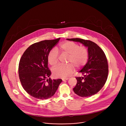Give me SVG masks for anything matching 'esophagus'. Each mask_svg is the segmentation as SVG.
<instances>
[{"mask_svg":"<svg viewBox=\"0 0 126 126\" xmlns=\"http://www.w3.org/2000/svg\"><path fill=\"white\" fill-rule=\"evenodd\" d=\"M68 79H69L68 78H63V79H62V80H63V81H65V80H68Z\"/></svg>","mask_w":126,"mask_h":126,"instance_id":"34e87169","label":"esophagus"}]
</instances>
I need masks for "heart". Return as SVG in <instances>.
<instances>
[{
    "label": "heart",
    "mask_w": 126,
    "mask_h": 126,
    "mask_svg": "<svg viewBox=\"0 0 126 126\" xmlns=\"http://www.w3.org/2000/svg\"><path fill=\"white\" fill-rule=\"evenodd\" d=\"M59 48L62 53L69 55L68 62L71 63L66 65L59 64L54 67L52 72L55 77L63 79L67 77L73 71V65L79 68L84 65L88 61V52L87 48L84 47H79L75 42H64L60 45ZM59 56V54L57 49H51L47 56L49 63L51 65H56L58 62Z\"/></svg>",
    "instance_id": "obj_1"
}]
</instances>
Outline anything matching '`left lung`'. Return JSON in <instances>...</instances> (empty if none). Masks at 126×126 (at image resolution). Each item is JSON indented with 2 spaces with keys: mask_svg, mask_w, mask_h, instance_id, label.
I'll return each mask as SVG.
<instances>
[{
  "mask_svg": "<svg viewBox=\"0 0 126 126\" xmlns=\"http://www.w3.org/2000/svg\"><path fill=\"white\" fill-rule=\"evenodd\" d=\"M66 39L79 42L88 48L87 63L79 72L83 77L76 78L77 83L73 91L81 97L94 95L102 89L107 79L108 62L105 54L97 45L90 40L80 38Z\"/></svg>",
  "mask_w": 126,
  "mask_h": 126,
  "instance_id": "1",
  "label": "left lung"
}]
</instances>
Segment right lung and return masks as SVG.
Segmentation results:
<instances>
[{
	"label": "right lung",
	"mask_w": 126,
	"mask_h": 126,
	"mask_svg": "<svg viewBox=\"0 0 126 126\" xmlns=\"http://www.w3.org/2000/svg\"><path fill=\"white\" fill-rule=\"evenodd\" d=\"M60 38L44 40L30 46L22 56L18 67L19 79L24 90L39 99L52 96L62 81L47 79L51 75L47 66V56Z\"/></svg>",
	"instance_id": "add662e5"
}]
</instances>
